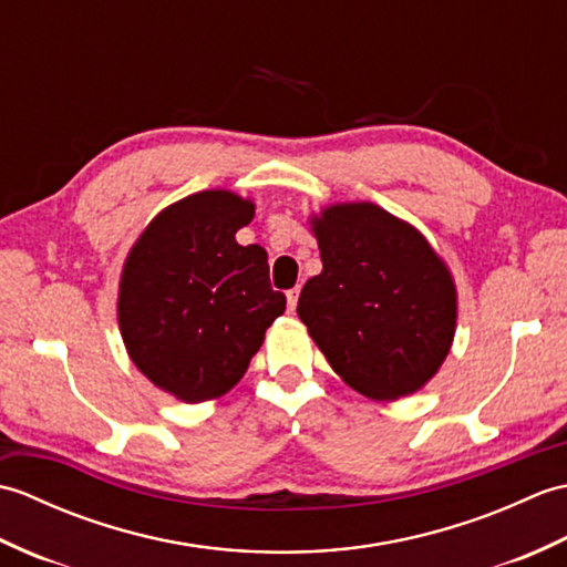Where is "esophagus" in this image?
Returning a JSON list of instances; mask_svg holds the SVG:
<instances>
[{"label":"esophagus","instance_id":"esophagus-1","mask_svg":"<svg viewBox=\"0 0 567 567\" xmlns=\"http://www.w3.org/2000/svg\"><path fill=\"white\" fill-rule=\"evenodd\" d=\"M299 290H302V287H292V290H287V307H290V311H295V307H297Z\"/></svg>","mask_w":567,"mask_h":567}]
</instances>
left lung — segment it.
Returning a JSON list of instances; mask_svg holds the SVG:
<instances>
[{"label": "left lung", "instance_id": "left-lung-1", "mask_svg": "<svg viewBox=\"0 0 567 567\" xmlns=\"http://www.w3.org/2000/svg\"><path fill=\"white\" fill-rule=\"evenodd\" d=\"M323 268L297 315L341 380L370 400L424 388L451 351L455 282L412 224L370 202L311 216Z\"/></svg>", "mask_w": 567, "mask_h": 567}]
</instances>
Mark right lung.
<instances>
[{
	"label": "right lung",
	"instance_id": "1",
	"mask_svg": "<svg viewBox=\"0 0 567 567\" xmlns=\"http://www.w3.org/2000/svg\"><path fill=\"white\" fill-rule=\"evenodd\" d=\"M252 214V202L234 192H197L155 216L124 262L126 351L155 388L187 404L231 390L285 311L268 252L236 244Z\"/></svg>",
	"mask_w": 567,
	"mask_h": 567
}]
</instances>
